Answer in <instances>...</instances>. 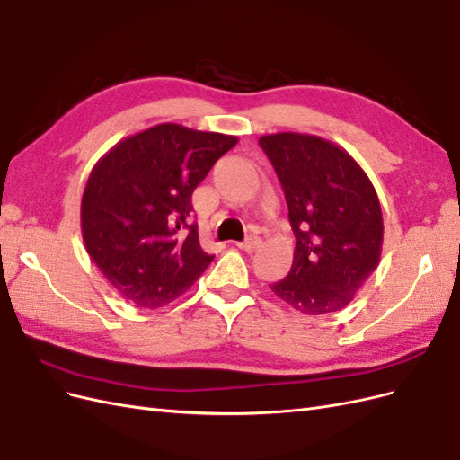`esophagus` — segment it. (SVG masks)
<instances>
[{"label":"esophagus","mask_w":460,"mask_h":460,"mask_svg":"<svg viewBox=\"0 0 460 460\" xmlns=\"http://www.w3.org/2000/svg\"><path fill=\"white\" fill-rule=\"evenodd\" d=\"M259 243H261V240L257 238V235H249L247 240L235 243V247H238V249H243V252H253V249H255Z\"/></svg>","instance_id":"34e87169"}]
</instances>
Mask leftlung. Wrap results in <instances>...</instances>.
Listing matches in <instances>:
<instances>
[{
  "mask_svg": "<svg viewBox=\"0 0 460 460\" xmlns=\"http://www.w3.org/2000/svg\"><path fill=\"white\" fill-rule=\"evenodd\" d=\"M296 235L288 276L270 289L303 314L347 307L378 267L384 222L376 190L349 153L311 134L259 137Z\"/></svg>",
  "mask_w": 460,
  "mask_h": 460,
  "instance_id": "left-lung-1",
  "label": "left lung"
}]
</instances>
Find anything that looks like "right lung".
<instances>
[{"instance_id": "right-lung-1", "label": "right lung", "mask_w": 460, "mask_h": 460, "mask_svg": "<svg viewBox=\"0 0 460 460\" xmlns=\"http://www.w3.org/2000/svg\"><path fill=\"white\" fill-rule=\"evenodd\" d=\"M238 137L164 122L119 142L82 196V238L122 297L159 309L188 291L215 255L190 225L191 193ZM189 235L180 241L177 232Z\"/></svg>"}]
</instances>
